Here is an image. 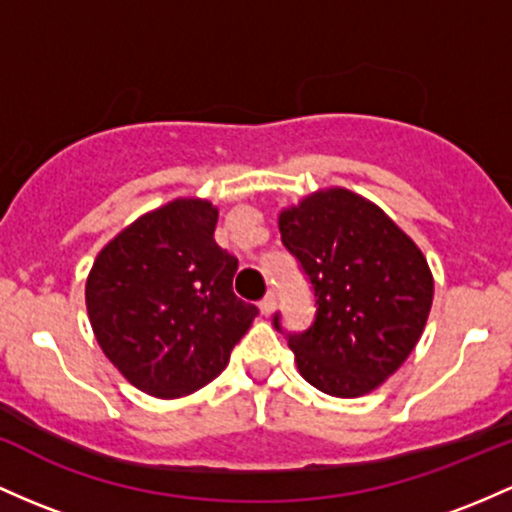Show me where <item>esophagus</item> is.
I'll return each instance as SVG.
<instances>
[{
	"label": "esophagus",
	"mask_w": 512,
	"mask_h": 512,
	"mask_svg": "<svg viewBox=\"0 0 512 512\" xmlns=\"http://www.w3.org/2000/svg\"><path fill=\"white\" fill-rule=\"evenodd\" d=\"M274 306H277V296H274V291H267V294H265V299L260 301V308H262V313H265V316H269V313L274 311Z\"/></svg>",
	"instance_id": "obj_1"
}]
</instances>
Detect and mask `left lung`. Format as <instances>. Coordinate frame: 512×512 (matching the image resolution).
<instances>
[{
	"mask_svg": "<svg viewBox=\"0 0 512 512\" xmlns=\"http://www.w3.org/2000/svg\"><path fill=\"white\" fill-rule=\"evenodd\" d=\"M282 243L316 299L313 323L286 333L303 379L338 398L369 393L406 362L432 306L418 245L379 206L347 189L316 192L279 213Z\"/></svg>",
	"mask_w": 512,
	"mask_h": 512,
	"instance_id": "obj_1",
	"label": "left lung"
}]
</instances>
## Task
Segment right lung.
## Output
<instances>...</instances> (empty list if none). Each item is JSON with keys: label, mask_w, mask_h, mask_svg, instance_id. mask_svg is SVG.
<instances>
[{"label": "right lung", "mask_w": 512, "mask_h": 512, "mask_svg": "<svg viewBox=\"0 0 512 512\" xmlns=\"http://www.w3.org/2000/svg\"><path fill=\"white\" fill-rule=\"evenodd\" d=\"M216 221L209 201H172L121 230L89 272L84 296L101 350L157 398L216 379L260 313L233 294L238 257L213 240Z\"/></svg>", "instance_id": "right-lung-1"}]
</instances>
